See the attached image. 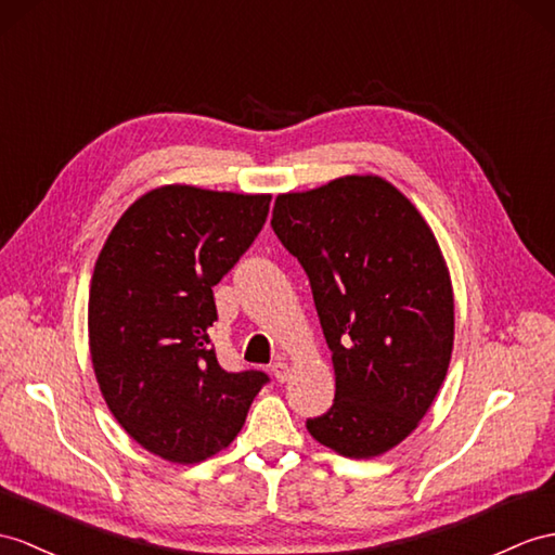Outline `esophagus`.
Returning a JSON list of instances; mask_svg holds the SVG:
<instances>
[{
    "label": "esophagus",
    "instance_id": "obj_1",
    "mask_svg": "<svg viewBox=\"0 0 555 555\" xmlns=\"http://www.w3.org/2000/svg\"><path fill=\"white\" fill-rule=\"evenodd\" d=\"M270 372H273V376H275L280 384L287 382L289 379V362L278 360V362H273V367H270Z\"/></svg>",
    "mask_w": 555,
    "mask_h": 555
}]
</instances>
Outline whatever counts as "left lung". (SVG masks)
<instances>
[{"instance_id": "obj_1", "label": "left lung", "mask_w": 555, "mask_h": 555, "mask_svg": "<svg viewBox=\"0 0 555 555\" xmlns=\"http://www.w3.org/2000/svg\"><path fill=\"white\" fill-rule=\"evenodd\" d=\"M270 225L306 270L332 350L334 404L308 418V434L348 459L393 450L430 410L452 358L454 294L434 231L374 173L282 193Z\"/></svg>"}]
</instances>
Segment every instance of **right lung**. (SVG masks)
<instances>
[{"label": "right lung", "mask_w": 555, "mask_h": 555, "mask_svg": "<svg viewBox=\"0 0 555 555\" xmlns=\"http://www.w3.org/2000/svg\"><path fill=\"white\" fill-rule=\"evenodd\" d=\"M270 195L162 185L119 216L91 275L89 350L107 410L143 450L199 464L245 426L263 372H225L211 287L266 223Z\"/></svg>", "instance_id": "add662e5"}]
</instances>
